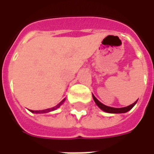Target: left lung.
I'll return each instance as SVG.
<instances>
[{
    "label": "left lung",
    "mask_w": 154,
    "mask_h": 154,
    "mask_svg": "<svg viewBox=\"0 0 154 154\" xmlns=\"http://www.w3.org/2000/svg\"><path fill=\"white\" fill-rule=\"evenodd\" d=\"M93 97V99L95 100V102L97 105V106L99 107L100 109L105 111V112H107V113H113V114H118V113H125L127 111H129L132 109L133 107L134 106V105L137 103V100H136L134 103H133L132 105H129L128 106L126 107H122V108H114V107H110L107 106H105L104 104H102L101 102H100L99 100H97V98L95 97L94 95H92Z\"/></svg>",
    "instance_id": "obj_1"
}]
</instances>
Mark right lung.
<instances>
[{
  "label": "right lung",
  "mask_w": 154,
  "mask_h": 154,
  "mask_svg": "<svg viewBox=\"0 0 154 154\" xmlns=\"http://www.w3.org/2000/svg\"><path fill=\"white\" fill-rule=\"evenodd\" d=\"M64 100H65V99H63V100L61 101L60 103L57 104L56 106L53 107V108H49V109H46V110H30L32 113H36V114H41V113H48V112H50V111H53V110H56V109H57L58 107L60 106L63 103Z\"/></svg>",
  "instance_id": "1"
}]
</instances>
